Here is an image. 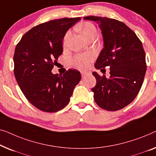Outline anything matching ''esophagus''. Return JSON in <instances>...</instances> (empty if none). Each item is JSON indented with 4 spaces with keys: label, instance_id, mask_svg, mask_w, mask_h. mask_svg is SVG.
Returning <instances> with one entry per match:
<instances>
[{
    "label": "esophagus",
    "instance_id": "obj_1",
    "mask_svg": "<svg viewBox=\"0 0 156 156\" xmlns=\"http://www.w3.org/2000/svg\"><path fill=\"white\" fill-rule=\"evenodd\" d=\"M88 73L87 72H85V71H82L81 72V76H82V78H85V76H86L87 75H88Z\"/></svg>",
    "mask_w": 156,
    "mask_h": 156
}]
</instances>
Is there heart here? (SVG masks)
Here are the masks:
<instances>
[{"label":"heart","mask_w":156,"mask_h":156,"mask_svg":"<svg viewBox=\"0 0 156 156\" xmlns=\"http://www.w3.org/2000/svg\"><path fill=\"white\" fill-rule=\"evenodd\" d=\"M78 29L83 36L85 37V39H87V37L91 36V35H96V34H97V29H96L95 26L91 23H89V22H85L84 23L80 24L79 25ZM70 34H71V33L68 32L66 34L64 38H63V45L64 46L67 45ZM92 58H93L92 56L89 55V54H80V55L74 57L72 59L71 63L76 67L79 68V69H85L89 66L90 63L92 61Z\"/></svg>","instance_id":"obj_1"}]
</instances>
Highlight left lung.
<instances>
[{"instance_id":"obj_1","label":"left lung","mask_w":156,"mask_h":156,"mask_svg":"<svg viewBox=\"0 0 156 156\" xmlns=\"http://www.w3.org/2000/svg\"><path fill=\"white\" fill-rule=\"evenodd\" d=\"M96 22L101 30L103 49L95 63L97 69L110 67V77L93 75L96 85L94 99L101 108L117 111L132 102L141 89L146 71V54L141 41L124 23L98 16L83 17Z\"/></svg>"}]
</instances>
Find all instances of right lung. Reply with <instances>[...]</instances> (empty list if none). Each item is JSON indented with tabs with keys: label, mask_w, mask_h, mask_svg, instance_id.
Masks as SVG:
<instances>
[{
	"label": "right lung",
	"mask_w": 156,
	"mask_h": 156,
	"mask_svg": "<svg viewBox=\"0 0 156 156\" xmlns=\"http://www.w3.org/2000/svg\"><path fill=\"white\" fill-rule=\"evenodd\" d=\"M80 17L54 20L40 24L22 37L15 49L14 74L22 92L37 109L61 110L69 104L80 73L69 69L63 75L51 72L63 52V39Z\"/></svg>",
	"instance_id": "add662e5"
}]
</instances>
